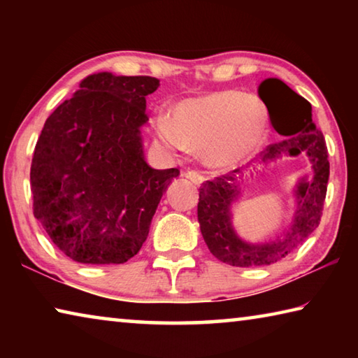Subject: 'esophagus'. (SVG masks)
I'll return each instance as SVG.
<instances>
[{
	"instance_id": "obj_1",
	"label": "esophagus",
	"mask_w": 358,
	"mask_h": 358,
	"mask_svg": "<svg viewBox=\"0 0 358 358\" xmlns=\"http://www.w3.org/2000/svg\"><path fill=\"white\" fill-rule=\"evenodd\" d=\"M185 177L189 180V181H192L194 185H197V186L203 183V175L201 172H197V171H187L185 173Z\"/></svg>"
}]
</instances>
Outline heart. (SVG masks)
<instances>
[{
    "mask_svg": "<svg viewBox=\"0 0 358 358\" xmlns=\"http://www.w3.org/2000/svg\"><path fill=\"white\" fill-rule=\"evenodd\" d=\"M157 141L173 151H203L211 167H234L254 155L264 138V107L237 90H221L183 99L153 117Z\"/></svg>",
    "mask_w": 358,
    "mask_h": 358,
    "instance_id": "1",
    "label": "heart"
}]
</instances>
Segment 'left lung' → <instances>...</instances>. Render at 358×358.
I'll return each instance as SVG.
<instances>
[{
  "label": "left lung",
  "instance_id": "8db88e82",
  "mask_svg": "<svg viewBox=\"0 0 358 358\" xmlns=\"http://www.w3.org/2000/svg\"><path fill=\"white\" fill-rule=\"evenodd\" d=\"M259 96L268 108L273 128L286 138L271 143L262 151V161L281 155L299 156L306 151L313 164L311 181L301 180L296 186V211L290 227L281 237L262 245L246 243L232 226L230 205L240 196L238 169L202 183L199 189L197 217L202 237L210 252L221 262L234 266H262L275 264L300 246L322 216L329 183L330 164L325 138L311 118V104L280 78H266L259 85Z\"/></svg>",
  "mask_w": 358,
  "mask_h": 358
}]
</instances>
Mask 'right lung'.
Instances as JSON below:
<instances>
[{"label": "right lung", "instance_id": "add662e5", "mask_svg": "<svg viewBox=\"0 0 358 358\" xmlns=\"http://www.w3.org/2000/svg\"><path fill=\"white\" fill-rule=\"evenodd\" d=\"M159 80L98 72L47 118L29 183L33 213L59 251L80 264H123L141 251L178 169H151L141 128Z\"/></svg>", "mask_w": 358, "mask_h": 358}]
</instances>
